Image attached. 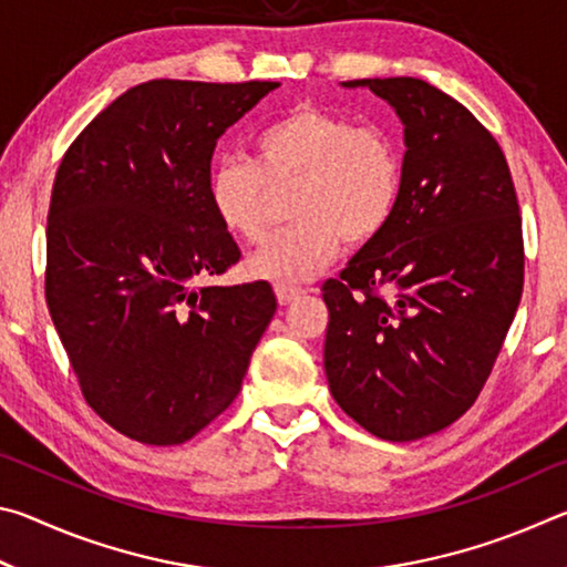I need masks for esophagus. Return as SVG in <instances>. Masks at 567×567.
<instances>
[{
	"instance_id": "obj_1",
	"label": "esophagus",
	"mask_w": 567,
	"mask_h": 567,
	"mask_svg": "<svg viewBox=\"0 0 567 567\" xmlns=\"http://www.w3.org/2000/svg\"><path fill=\"white\" fill-rule=\"evenodd\" d=\"M275 295H277V302H280V305H290L295 300H300V297L305 295V290H302V287H297V285L277 282L275 285Z\"/></svg>"
}]
</instances>
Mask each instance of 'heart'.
Returning <instances> with one entry per match:
<instances>
[{"label": "heart", "mask_w": 567, "mask_h": 567, "mask_svg": "<svg viewBox=\"0 0 567 567\" xmlns=\"http://www.w3.org/2000/svg\"><path fill=\"white\" fill-rule=\"evenodd\" d=\"M255 157H223L209 172V205L227 233L260 243L275 192H292L295 223L247 257L257 280L295 285L322 272L342 245L378 239L400 205L405 159L382 127L312 104L255 134Z\"/></svg>", "instance_id": "1"}]
</instances>
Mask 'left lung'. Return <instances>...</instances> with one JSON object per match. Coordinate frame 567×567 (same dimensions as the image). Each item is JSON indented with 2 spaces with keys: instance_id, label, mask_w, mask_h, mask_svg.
<instances>
[{
  "instance_id": "left-lung-1",
  "label": "left lung",
  "mask_w": 567,
  "mask_h": 567,
  "mask_svg": "<svg viewBox=\"0 0 567 567\" xmlns=\"http://www.w3.org/2000/svg\"><path fill=\"white\" fill-rule=\"evenodd\" d=\"M405 124L400 205L322 285L324 375L368 433L408 443L477 400L523 295V223L495 137L415 76L352 80ZM362 291V296L357 292Z\"/></svg>"
}]
</instances>
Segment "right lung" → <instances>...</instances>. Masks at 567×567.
<instances>
[{"label": "right lung", "instance_id": "obj_1", "mask_svg": "<svg viewBox=\"0 0 567 567\" xmlns=\"http://www.w3.org/2000/svg\"><path fill=\"white\" fill-rule=\"evenodd\" d=\"M277 87L137 84L56 169L47 307L84 400L137 443L179 445L223 415L277 310L262 280L207 282L239 260L207 195L215 145Z\"/></svg>", "mask_w": 567, "mask_h": 567}]
</instances>
